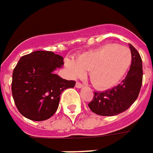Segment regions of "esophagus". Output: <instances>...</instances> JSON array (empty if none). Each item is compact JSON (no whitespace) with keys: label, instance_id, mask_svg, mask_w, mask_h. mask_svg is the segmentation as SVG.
I'll return each mask as SVG.
<instances>
[{"label":"esophagus","instance_id":"1","mask_svg":"<svg viewBox=\"0 0 153 153\" xmlns=\"http://www.w3.org/2000/svg\"><path fill=\"white\" fill-rule=\"evenodd\" d=\"M76 87L77 88H81L83 87V84L81 83L80 82H76Z\"/></svg>","mask_w":153,"mask_h":153}]
</instances>
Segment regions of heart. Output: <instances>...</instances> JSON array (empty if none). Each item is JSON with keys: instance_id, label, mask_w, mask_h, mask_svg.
Listing matches in <instances>:
<instances>
[{"instance_id": "1", "label": "heart", "mask_w": 153, "mask_h": 153, "mask_svg": "<svg viewBox=\"0 0 153 153\" xmlns=\"http://www.w3.org/2000/svg\"><path fill=\"white\" fill-rule=\"evenodd\" d=\"M131 64V50L125 46L105 45L80 55L75 60H67L66 66L75 77L89 71V78L94 88H113L126 73Z\"/></svg>"}]
</instances>
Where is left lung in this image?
Wrapping results in <instances>:
<instances>
[{
    "mask_svg": "<svg viewBox=\"0 0 153 153\" xmlns=\"http://www.w3.org/2000/svg\"><path fill=\"white\" fill-rule=\"evenodd\" d=\"M131 65L126 78L112 89L94 92L88 107L93 113L102 116L117 115L126 111L136 101L142 84V60L136 48L130 45Z\"/></svg>",
    "mask_w": 153,
    "mask_h": 153,
    "instance_id": "left-lung-1",
    "label": "left lung"
}]
</instances>
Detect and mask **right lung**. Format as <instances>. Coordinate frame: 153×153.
Listing matches in <instances>:
<instances>
[{
  "label": "right lung",
  "mask_w": 153,
  "mask_h": 153,
  "mask_svg": "<svg viewBox=\"0 0 153 153\" xmlns=\"http://www.w3.org/2000/svg\"><path fill=\"white\" fill-rule=\"evenodd\" d=\"M63 65V57L52 51L38 50L22 56L13 70L12 82L13 100L22 115L42 121L55 114L61 93L76 83L53 73Z\"/></svg>",
  "instance_id": "add662e5"
}]
</instances>
